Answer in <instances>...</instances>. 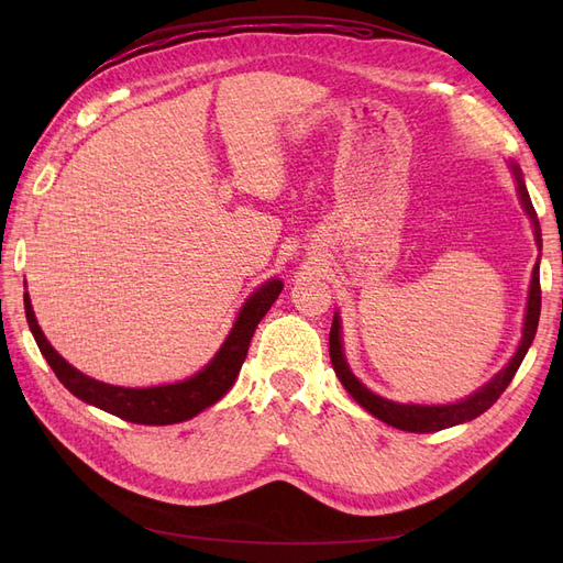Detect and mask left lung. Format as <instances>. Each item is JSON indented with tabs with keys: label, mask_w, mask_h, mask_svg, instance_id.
I'll use <instances>...</instances> for the list:
<instances>
[{
	"label": "left lung",
	"mask_w": 563,
	"mask_h": 563,
	"mask_svg": "<svg viewBox=\"0 0 563 563\" xmlns=\"http://www.w3.org/2000/svg\"><path fill=\"white\" fill-rule=\"evenodd\" d=\"M517 180V190L521 197L523 209L531 218L533 223V232H536V242L538 246H542V234H540V223L536 209L531 203V197H528V190L523 185V176L521 168L517 164H509ZM538 319H540V267L536 263L533 267V279H531V291H528V308H526V321H523V335H521V345L515 352L512 362H509L496 378H493L488 385H484L479 391H474L472 397H467L465 401L457 404H449V406H416V404H395L389 399H383L378 395H373L371 389H366L360 380L354 378V373L350 371L345 356H343V343H340V323L338 317H333L331 323V335H329V354H331V364L335 376L343 383V387L354 397L356 404H362L368 413L376 416L378 420L391 424V428L404 430V432H439L453 428V424L474 420L476 416H482L484 411L496 404L500 399L503 391L507 389V385L512 383L517 368L521 366L523 356L531 347L536 331H538Z\"/></svg>",
	"instance_id": "8db88e82"
}]
</instances>
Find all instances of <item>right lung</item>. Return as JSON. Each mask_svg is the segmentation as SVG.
<instances>
[{
  "label": "right lung",
  "mask_w": 563,
  "mask_h": 563,
  "mask_svg": "<svg viewBox=\"0 0 563 563\" xmlns=\"http://www.w3.org/2000/svg\"><path fill=\"white\" fill-rule=\"evenodd\" d=\"M282 288L284 284L279 279H272L263 284L258 291L246 300L223 347L218 350L211 364L203 366L197 376L176 385H159V387H143V389L98 383L89 376H84V373H79L75 366L67 364L44 338L40 323L35 319V312H32L27 294H25V317H27L32 335L37 340L40 352L44 354V360L48 362L51 368H54L56 378L70 389L77 399L103 408V411L122 418L126 422L174 424V422L195 418L197 413L203 411V408L216 404L232 387V383L236 380V373H240L246 360L255 327H258L261 319L267 314L272 302L277 300Z\"/></svg>",
  "instance_id": "1"
}]
</instances>
